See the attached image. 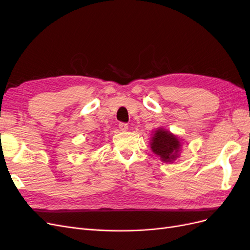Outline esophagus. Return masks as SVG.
I'll use <instances>...</instances> for the list:
<instances>
[{
    "mask_svg": "<svg viewBox=\"0 0 250 250\" xmlns=\"http://www.w3.org/2000/svg\"><path fill=\"white\" fill-rule=\"evenodd\" d=\"M119 128H120L121 131H126L128 129V125L126 123H120Z\"/></svg>",
    "mask_w": 250,
    "mask_h": 250,
    "instance_id": "1",
    "label": "esophagus"
}]
</instances>
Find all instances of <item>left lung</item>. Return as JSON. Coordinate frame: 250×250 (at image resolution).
I'll list each match as a JSON object with an SVG mask.
<instances>
[{
  "instance_id": "1",
  "label": "left lung",
  "mask_w": 250,
  "mask_h": 250,
  "mask_svg": "<svg viewBox=\"0 0 250 250\" xmlns=\"http://www.w3.org/2000/svg\"><path fill=\"white\" fill-rule=\"evenodd\" d=\"M151 139V150L161 157L162 162L172 163L179 156L181 143L176 135L164 128H158Z\"/></svg>"
}]
</instances>
